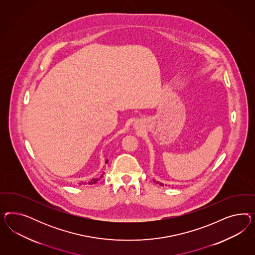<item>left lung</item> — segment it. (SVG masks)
<instances>
[{"mask_svg": "<svg viewBox=\"0 0 255 255\" xmlns=\"http://www.w3.org/2000/svg\"><path fill=\"white\" fill-rule=\"evenodd\" d=\"M156 183H159V182H158V181H157V182H156ZM160 185H162V183H160Z\"/></svg>", "mask_w": 255, "mask_h": 255, "instance_id": "1", "label": "left lung"}]
</instances>
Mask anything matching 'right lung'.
<instances>
[{"label":"right lung","mask_w":255,"mask_h":255,"mask_svg":"<svg viewBox=\"0 0 255 255\" xmlns=\"http://www.w3.org/2000/svg\"><path fill=\"white\" fill-rule=\"evenodd\" d=\"M108 160H106V163H108ZM104 174H105V172H103V174H102V175H101L100 177H99V178H93V179H91V180H90V181H89V182H88V184H90V185H92V184H94V183H96V182H97V181H98V180H99V179H100V178H103V176H104ZM80 184H81V183H80Z\"/></svg>","instance_id":"1"}]
</instances>
